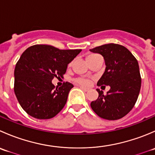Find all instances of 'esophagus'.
I'll return each mask as SVG.
<instances>
[{
	"label": "esophagus",
	"instance_id": "esophagus-1",
	"mask_svg": "<svg viewBox=\"0 0 155 155\" xmlns=\"http://www.w3.org/2000/svg\"><path fill=\"white\" fill-rule=\"evenodd\" d=\"M80 87H81V88L82 89V90H83V91H87L89 90V88H87V87H82V86H81Z\"/></svg>",
	"mask_w": 155,
	"mask_h": 155
}]
</instances>
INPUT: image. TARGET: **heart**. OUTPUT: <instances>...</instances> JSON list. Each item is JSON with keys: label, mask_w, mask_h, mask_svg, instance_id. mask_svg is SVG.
Segmentation results:
<instances>
[{"label": "heart", "mask_w": 155, "mask_h": 155, "mask_svg": "<svg viewBox=\"0 0 155 155\" xmlns=\"http://www.w3.org/2000/svg\"><path fill=\"white\" fill-rule=\"evenodd\" d=\"M92 55H95V54H91V55L87 56V57H90V56ZM75 82L76 83L79 84V85H84V86H87V85H89V84H90V80L87 79H85V78H78V79H76L75 80Z\"/></svg>", "instance_id": "1"}]
</instances>
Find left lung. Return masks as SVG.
Segmentation results:
<instances>
[{
    "label": "left lung",
    "mask_w": 155,
    "mask_h": 155,
    "mask_svg": "<svg viewBox=\"0 0 155 155\" xmlns=\"http://www.w3.org/2000/svg\"><path fill=\"white\" fill-rule=\"evenodd\" d=\"M90 51L101 54L105 61V71L97 85L110 87L106 95L97 89L99 96L91 103V107L104 119L123 118L134 108L140 94L141 76L138 61L127 48L115 43L97 46Z\"/></svg>",
    "instance_id": "8db88e82"
}]
</instances>
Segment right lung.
<instances>
[{
    "mask_svg": "<svg viewBox=\"0 0 155 155\" xmlns=\"http://www.w3.org/2000/svg\"><path fill=\"white\" fill-rule=\"evenodd\" d=\"M81 51L34 45L21 54L14 70V91L20 106L29 115L49 119L63 109L73 85L66 82L61 87H55L51 81L54 77L63 76L68 65Z\"/></svg>",
    "mask_w": 155,
    "mask_h": 155,
    "instance_id": "obj_1",
    "label": "right lung"
}]
</instances>
